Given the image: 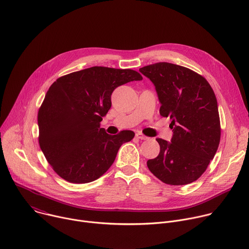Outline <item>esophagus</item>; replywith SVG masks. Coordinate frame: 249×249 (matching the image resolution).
Masks as SVG:
<instances>
[{"mask_svg": "<svg viewBox=\"0 0 249 249\" xmlns=\"http://www.w3.org/2000/svg\"><path fill=\"white\" fill-rule=\"evenodd\" d=\"M136 138L140 139V140H147L148 137H146L145 135H143L142 133H136Z\"/></svg>", "mask_w": 249, "mask_h": 249, "instance_id": "esophagus-1", "label": "esophagus"}]
</instances>
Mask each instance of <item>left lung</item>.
Returning <instances> with one entry per match:
<instances>
[{"label": "left lung", "mask_w": 249, "mask_h": 249, "mask_svg": "<svg viewBox=\"0 0 249 249\" xmlns=\"http://www.w3.org/2000/svg\"><path fill=\"white\" fill-rule=\"evenodd\" d=\"M150 79L160 103V113L171 119L170 142L158 138L160 151L147 165L170 185L189 184L214 159L221 139L220 116L214 90L193 71L166 62L141 68Z\"/></svg>", "instance_id": "1"}]
</instances>
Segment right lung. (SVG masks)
I'll list each match as a JSON object with an SVG mask.
<instances>
[{
  "mask_svg": "<svg viewBox=\"0 0 249 249\" xmlns=\"http://www.w3.org/2000/svg\"><path fill=\"white\" fill-rule=\"evenodd\" d=\"M143 78L130 69L91 67L59 78L38 111L39 146L50 165L72 183L91 182L112 165L135 133L109 135L100 128L113 90Z\"/></svg>",
  "mask_w": 249,
  "mask_h": 249,
  "instance_id": "right-lung-1",
  "label": "right lung"
}]
</instances>
